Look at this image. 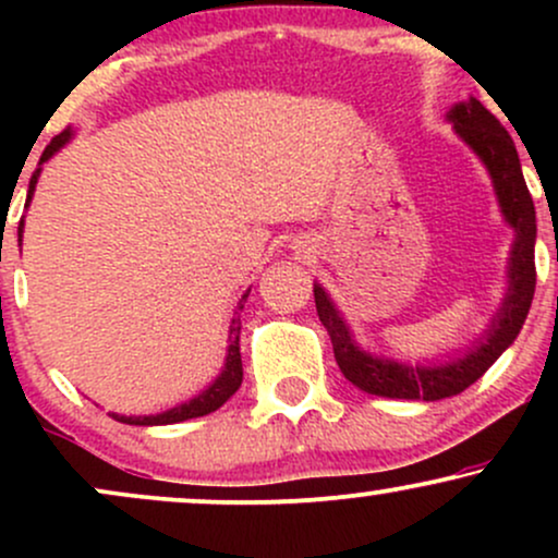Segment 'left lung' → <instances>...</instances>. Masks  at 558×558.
I'll list each match as a JSON object with an SVG mask.
<instances>
[{
  "label": "left lung",
  "instance_id": "1",
  "mask_svg": "<svg viewBox=\"0 0 558 558\" xmlns=\"http://www.w3.org/2000/svg\"><path fill=\"white\" fill-rule=\"evenodd\" d=\"M448 120L485 162L493 185H496L498 204H501L506 222L517 230L509 262V293H506L501 312L493 319L485 341L477 349H472L464 360L446 364V367H409V364L399 362L373 360V356L360 351V345L351 341L349 328L343 325L328 293L315 286L319 323L330 332L332 354H336V362L345 380H351L356 388L367 390L373 396H386V399L440 401L448 399V396L462 393L488 373L490 364L514 343L530 312V304H533L537 230L535 204L527 191V183H524L514 141L506 133L501 120L485 110L477 99L453 107L448 112Z\"/></svg>",
  "mask_w": 558,
  "mask_h": 558
}]
</instances>
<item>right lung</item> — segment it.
<instances>
[{
	"label": "right lung",
	"instance_id": "obj_1",
	"mask_svg": "<svg viewBox=\"0 0 558 558\" xmlns=\"http://www.w3.org/2000/svg\"><path fill=\"white\" fill-rule=\"evenodd\" d=\"M70 138V131H62L60 136H54L49 141V146L44 149L41 155V162H47L49 157L54 155L57 149H60L62 144ZM36 181H38V170L34 172V178H31V185H28V202L31 196H34V189H36ZM21 233H23V220H21ZM248 293H243L239 310H243V301H246ZM239 315V312H235ZM239 319H233V328H230V345H228V356H226V369H222V375L217 377V380L209 386L204 393H198L196 399L181 403V407L170 409V412H162V414H151V417H120V414H114V420L125 422V425H172V422H183V420H194V417H204V414L215 412V409H220L222 403H226L230 396L235 393L243 380V367H241V349H239Z\"/></svg>",
	"mask_w": 558,
	"mask_h": 558
}]
</instances>
